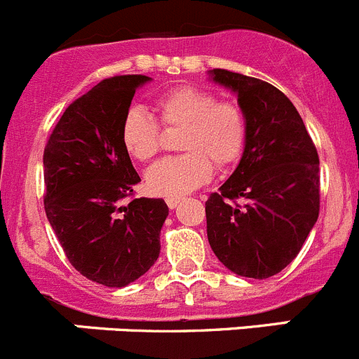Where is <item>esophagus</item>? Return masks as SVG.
<instances>
[{
    "mask_svg": "<svg viewBox=\"0 0 359 359\" xmlns=\"http://www.w3.org/2000/svg\"><path fill=\"white\" fill-rule=\"evenodd\" d=\"M180 200L182 198H179V196H177V198H166V205H168L170 209H175V207L180 203Z\"/></svg>",
    "mask_w": 359,
    "mask_h": 359,
    "instance_id": "34e87169",
    "label": "esophagus"
}]
</instances>
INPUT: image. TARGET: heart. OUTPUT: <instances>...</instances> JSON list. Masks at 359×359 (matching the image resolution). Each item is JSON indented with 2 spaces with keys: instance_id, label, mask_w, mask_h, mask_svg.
I'll return each instance as SVG.
<instances>
[{
  "instance_id": "1",
  "label": "heart",
  "mask_w": 359,
  "mask_h": 359,
  "mask_svg": "<svg viewBox=\"0 0 359 359\" xmlns=\"http://www.w3.org/2000/svg\"><path fill=\"white\" fill-rule=\"evenodd\" d=\"M154 111L164 129H182L179 157L159 161L147 172L150 193L166 198L184 196L203 186L212 175V164L223 170L237 163L248 138V120L241 106L217 100L210 90L177 86L159 95ZM126 152L140 163L154 159L161 150V129L140 109L126 115L120 129Z\"/></svg>"
}]
</instances>
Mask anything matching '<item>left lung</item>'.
Listing matches in <instances>:
<instances>
[{"label":"left lung","mask_w":359,"mask_h":359,"mask_svg":"<svg viewBox=\"0 0 359 359\" xmlns=\"http://www.w3.org/2000/svg\"><path fill=\"white\" fill-rule=\"evenodd\" d=\"M209 74L237 95L248 138L237 168L205 202L207 237L232 273L264 280L296 259L319 217V156L276 86L225 69Z\"/></svg>","instance_id":"1"}]
</instances>
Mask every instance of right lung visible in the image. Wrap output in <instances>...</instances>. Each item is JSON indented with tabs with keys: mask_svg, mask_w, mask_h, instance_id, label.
Wrapping results in <instances>:
<instances>
[{
	"mask_svg": "<svg viewBox=\"0 0 359 359\" xmlns=\"http://www.w3.org/2000/svg\"><path fill=\"white\" fill-rule=\"evenodd\" d=\"M149 76L104 79L74 100L43 149V207L67 259L83 276L122 289L159 257L163 198H134L140 175L120 138L130 100Z\"/></svg>",
	"mask_w": 359,
	"mask_h": 359,
	"instance_id": "1",
	"label": "right lung"
}]
</instances>
